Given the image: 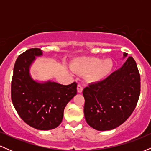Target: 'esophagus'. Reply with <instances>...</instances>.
<instances>
[{
	"mask_svg": "<svg viewBox=\"0 0 151 151\" xmlns=\"http://www.w3.org/2000/svg\"><path fill=\"white\" fill-rule=\"evenodd\" d=\"M83 89H84V88H83V86H81L80 84H78V85H77V92L78 93H81V92H82Z\"/></svg>",
	"mask_w": 151,
	"mask_h": 151,
	"instance_id": "obj_1",
	"label": "esophagus"
}]
</instances>
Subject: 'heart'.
Instances as JSON below:
<instances>
[{
    "label": "heart",
    "instance_id": "heart-1",
    "mask_svg": "<svg viewBox=\"0 0 151 151\" xmlns=\"http://www.w3.org/2000/svg\"><path fill=\"white\" fill-rule=\"evenodd\" d=\"M74 73L86 74L90 82L98 83L104 80L111 73L114 63L109 59L102 60L95 57H84L75 59L71 64Z\"/></svg>",
    "mask_w": 151,
    "mask_h": 151
}]
</instances>
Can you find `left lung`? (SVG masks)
<instances>
[{
    "label": "left lung",
    "instance_id": "1",
    "mask_svg": "<svg viewBox=\"0 0 151 151\" xmlns=\"http://www.w3.org/2000/svg\"><path fill=\"white\" fill-rule=\"evenodd\" d=\"M127 53H124L125 58ZM136 62L129 57L120 69L83 90L86 121L97 131H109L127 120L136 108L141 91Z\"/></svg>",
    "mask_w": 151,
    "mask_h": 151
}]
</instances>
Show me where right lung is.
Masks as SVG:
<instances>
[{"label":"right lung","instance_id":"right-lung-1","mask_svg":"<svg viewBox=\"0 0 151 151\" xmlns=\"http://www.w3.org/2000/svg\"><path fill=\"white\" fill-rule=\"evenodd\" d=\"M42 55L38 48L26 50L18 56L13 69L11 99L17 113L27 125L38 130L55 129L61 124L64 109L77 94V84L62 85L52 81L38 82L30 74L36 57Z\"/></svg>","mask_w":151,"mask_h":151}]
</instances>
